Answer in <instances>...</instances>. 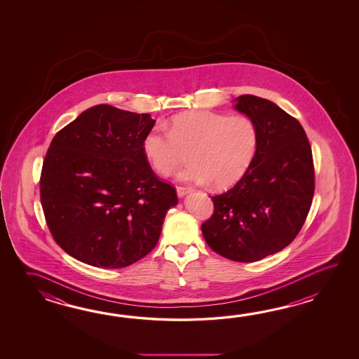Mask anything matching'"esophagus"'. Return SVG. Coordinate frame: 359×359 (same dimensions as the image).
Listing matches in <instances>:
<instances>
[{"mask_svg": "<svg viewBox=\"0 0 359 359\" xmlns=\"http://www.w3.org/2000/svg\"><path fill=\"white\" fill-rule=\"evenodd\" d=\"M177 195H178V198H183V196H186V195H189L190 194L191 189L190 187H182V186H177Z\"/></svg>", "mask_w": 359, "mask_h": 359, "instance_id": "esophagus-1", "label": "esophagus"}]
</instances>
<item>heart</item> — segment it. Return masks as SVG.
<instances>
[{"label": "heart", "instance_id": "obj_1", "mask_svg": "<svg viewBox=\"0 0 359 359\" xmlns=\"http://www.w3.org/2000/svg\"><path fill=\"white\" fill-rule=\"evenodd\" d=\"M258 128L246 115L206 110L176 115L168 130L154 128L142 149L154 169L170 175L189 153L190 164L177 173L183 182L223 190L238 182L252 167L258 150Z\"/></svg>", "mask_w": 359, "mask_h": 359}]
</instances>
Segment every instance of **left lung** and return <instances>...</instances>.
I'll return each instance as SVG.
<instances>
[{
	"instance_id": "left-lung-1",
	"label": "left lung",
	"mask_w": 359,
	"mask_h": 359,
	"mask_svg": "<svg viewBox=\"0 0 359 359\" xmlns=\"http://www.w3.org/2000/svg\"><path fill=\"white\" fill-rule=\"evenodd\" d=\"M237 111L258 128L252 167L231 190L213 196L214 213L201 231L214 252L235 262H257L297 237L312 205V150L302 124L269 100L243 95Z\"/></svg>"
}]
</instances>
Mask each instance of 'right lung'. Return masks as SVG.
Wrapping results in <instances>:
<instances>
[{"label":"right lung","mask_w":359,"mask_h":359,"mask_svg":"<svg viewBox=\"0 0 359 359\" xmlns=\"http://www.w3.org/2000/svg\"><path fill=\"white\" fill-rule=\"evenodd\" d=\"M150 114L90 107L59 130L47 150L41 201L55 241L70 257L123 268L153 250L176 190L146 161Z\"/></svg>","instance_id":"1"}]
</instances>
